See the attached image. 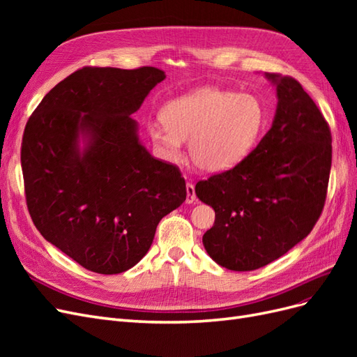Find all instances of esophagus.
I'll return each mask as SVG.
<instances>
[{
	"label": "esophagus",
	"mask_w": 357,
	"mask_h": 357,
	"mask_svg": "<svg viewBox=\"0 0 357 357\" xmlns=\"http://www.w3.org/2000/svg\"><path fill=\"white\" fill-rule=\"evenodd\" d=\"M186 204H193L197 201V195H195V186L192 183H186Z\"/></svg>",
	"instance_id": "1"
}]
</instances>
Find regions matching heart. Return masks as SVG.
<instances>
[{
	"label": "heart",
	"mask_w": 357,
	"mask_h": 357,
	"mask_svg": "<svg viewBox=\"0 0 357 357\" xmlns=\"http://www.w3.org/2000/svg\"><path fill=\"white\" fill-rule=\"evenodd\" d=\"M266 125V109L253 93L202 88L169 101L162 121H150L147 134L167 162L181 159L189 139L193 164L208 174L229 171L257 146Z\"/></svg>",
	"instance_id": "1"
}]
</instances>
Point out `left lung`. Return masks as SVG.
Masks as SVG:
<instances>
[{
	"instance_id": "8db88e82",
	"label": "left lung",
	"mask_w": 357,
	"mask_h": 357,
	"mask_svg": "<svg viewBox=\"0 0 357 357\" xmlns=\"http://www.w3.org/2000/svg\"><path fill=\"white\" fill-rule=\"evenodd\" d=\"M265 77L278 100L269 131L238 167L195 186L215 213L202 244L231 271H253L287 253L311 232L326 199L332 137L325 117L295 79Z\"/></svg>"
}]
</instances>
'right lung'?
<instances>
[{
    "mask_svg": "<svg viewBox=\"0 0 357 357\" xmlns=\"http://www.w3.org/2000/svg\"><path fill=\"white\" fill-rule=\"evenodd\" d=\"M162 70L86 67L58 83L25 126L26 204L36 228L98 274L137 265L160 219L186 199L177 167L155 159L131 117Z\"/></svg>",
    "mask_w": 357,
    "mask_h": 357,
    "instance_id": "1",
    "label": "right lung"
}]
</instances>
